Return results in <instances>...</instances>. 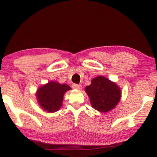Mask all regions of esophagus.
<instances>
[{
    "mask_svg": "<svg viewBox=\"0 0 157 157\" xmlns=\"http://www.w3.org/2000/svg\"><path fill=\"white\" fill-rule=\"evenodd\" d=\"M72 87L74 89H77V90H81L82 88V86L80 84H73L72 85Z\"/></svg>",
    "mask_w": 157,
    "mask_h": 157,
    "instance_id": "34e87169",
    "label": "esophagus"
}]
</instances>
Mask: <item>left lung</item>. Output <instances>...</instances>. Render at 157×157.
<instances>
[{"mask_svg":"<svg viewBox=\"0 0 157 157\" xmlns=\"http://www.w3.org/2000/svg\"><path fill=\"white\" fill-rule=\"evenodd\" d=\"M85 91L92 107L103 113L115 108L121 98V90L118 85L103 76L94 78Z\"/></svg>","mask_w":157,"mask_h":157,"instance_id":"1","label":"left lung"}]
</instances>
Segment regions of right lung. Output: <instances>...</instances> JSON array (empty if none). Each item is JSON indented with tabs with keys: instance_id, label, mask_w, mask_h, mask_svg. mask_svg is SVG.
Wrapping results in <instances>:
<instances>
[{
	"instance_id": "obj_1",
	"label": "right lung",
	"mask_w": 157,
	"mask_h": 157,
	"mask_svg": "<svg viewBox=\"0 0 157 157\" xmlns=\"http://www.w3.org/2000/svg\"><path fill=\"white\" fill-rule=\"evenodd\" d=\"M69 90L71 88L67 84L50 81L37 90L36 96L38 103L48 113L56 112L62 105L65 93Z\"/></svg>"
}]
</instances>
